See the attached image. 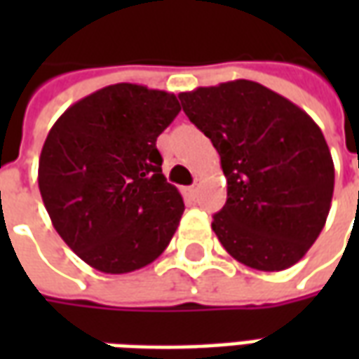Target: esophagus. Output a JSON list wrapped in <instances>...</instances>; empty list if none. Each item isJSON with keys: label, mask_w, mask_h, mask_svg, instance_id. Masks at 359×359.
Wrapping results in <instances>:
<instances>
[{"label": "esophagus", "mask_w": 359, "mask_h": 359, "mask_svg": "<svg viewBox=\"0 0 359 359\" xmlns=\"http://www.w3.org/2000/svg\"><path fill=\"white\" fill-rule=\"evenodd\" d=\"M198 192H200V179H196V182L192 184V187L184 188V194H187L188 198H196Z\"/></svg>", "instance_id": "esophagus-1"}]
</instances>
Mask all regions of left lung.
Returning a JSON list of instances; mask_svg holds the SVG:
<instances>
[{"label": "left lung", "mask_w": 359, "mask_h": 359, "mask_svg": "<svg viewBox=\"0 0 359 359\" xmlns=\"http://www.w3.org/2000/svg\"><path fill=\"white\" fill-rule=\"evenodd\" d=\"M179 97L221 157L226 203L211 229L223 248L257 271L298 264L331 210L334 165L321 128L290 100L244 79Z\"/></svg>", "instance_id": "1"}]
</instances>
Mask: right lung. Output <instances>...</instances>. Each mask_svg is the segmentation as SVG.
Masks as SVG:
<instances>
[{"instance_id":"right-lung-1","label":"right lung","mask_w":359,"mask_h":359,"mask_svg":"<svg viewBox=\"0 0 359 359\" xmlns=\"http://www.w3.org/2000/svg\"><path fill=\"white\" fill-rule=\"evenodd\" d=\"M177 95L121 82L82 97L43 142L38 187L59 236L90 267L123 275L163 254L184 211L157 136Z\"/></svg>"}]
</instances>
